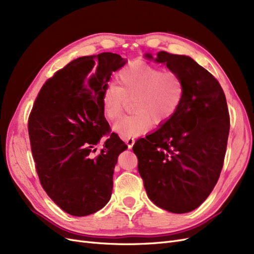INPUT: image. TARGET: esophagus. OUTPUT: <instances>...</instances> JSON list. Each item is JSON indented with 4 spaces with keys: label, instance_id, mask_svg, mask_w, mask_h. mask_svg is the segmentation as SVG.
Here are the masks:
<instances>
[{
    "label": "esophagus",
    "instance_id": "obj_1",
    "mask_svg": "<svg viewBox=\"0 0 254 254\" xmlns=\"http://www.w3.org/2000/svg\"><path fill=\"white\" fill-rule=\"evenodd\" d=\"M125 141H126V143L127 144L128 149H132V146H133L134 143H135V139H134V138H125Z\"/></svg>",
    "mask_w": 254,
    "mask_h": 254
}]
</instances>
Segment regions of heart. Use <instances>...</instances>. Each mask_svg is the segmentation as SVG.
Here are the masks:
<instances>
[{
    "instance_id": "obj_1",
    "label": "heart",
    "mask_w": 254,
    "mask_h": 254,
    "mask_svg": "<svg viewBox=\"0 0 254 254\" xmlns=\"http://www.w3.org/2000/svg\"><path fill=\"white\" fill-rule=\"evenodd\" d=\"M118 86L110 83L101 94L104 117L115 121L124 112L127 101L133 100V115L121 118L114 125L116 133L133 138L148 132L152 124L160 126L173 117L185 97L182 76L173 70L143 62H134L122 68L117 75Z\"/></svg>"
}]
</instances>
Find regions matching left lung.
Instances as JSON below:
<instances>
[{"instance_id": "8db88e82", "label": "left lung", "mask_w": 254, "mask_h": 254, "mask_svg": "<svg viewBox=\"0 0 254 254\" xmlns=\"http://www.w3.org/2000/svg\"><path fill=\"white\" fill-rule=\"evenodd\" d=\"M155 61L182 76L185 97L175 115L136 141L133 151L149 198L172 213H187L206 200L218 181L230 116L218 81L190 57L159 52Z\"/></svg>"}]
</instances>
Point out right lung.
<instances>
[{
	"label": "right lung",
	"mask_w": 254,
	"mask_h": 254,
	"mask_svg": "<svg viewBox=\"0 0 254 254\" xmlns=\"http://www.w3.org/2000/svg\"><path fill=\"white\" fill-rule=\"evenodd\" d=\"M126 62L113 53L72 60L41 87L30 112L28 133L41 186L70 215L93 214L111 198L114 169L127 145L111 134L101 94ZM106 134L104 149L93 155Z\"/></svg>",
	"instance_id": "add662e5"
}]
</instances>
